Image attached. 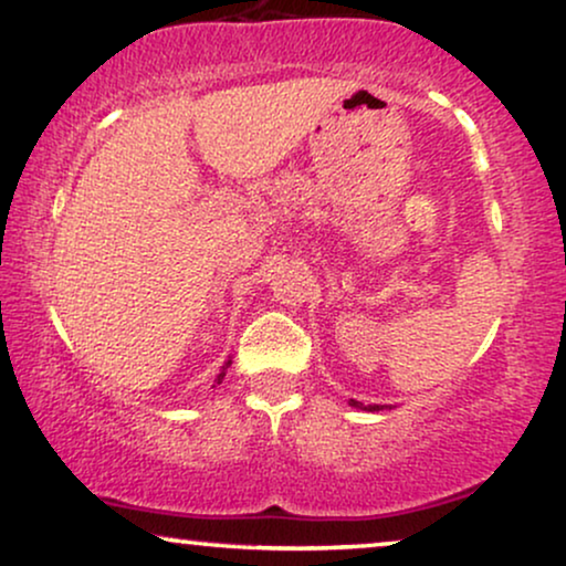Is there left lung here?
Returning a JSON list of instances; mask_svg holds the SVG:
<instances>
[{"label": "left lung", "instance_id": "8db88e82", "mask_svg": "<svg viewBox=\"0 0 566 566\" xmlns=\"http://www.w3.org/2000/svg\"><path fill=\"white\" fill-rule=\"evenodd\" d=\"M350 403H353V406H356V408H360V406H364V403H358V400H350ZM369 411H382V408H379V406H369Z\"/></svg>", "mask_w": 566, "mask_h": 566}]
</instances>
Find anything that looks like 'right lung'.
<instances>
[{"instance_id":"1","label":"right lung","mask_w":566,"mask_h":566,"mask_svg":"<svg viewBox=\"0 0 566 566\" xmlns=\"http://www.w3.org/2000/svg\"><path fill=\"white\" fill-rule=\"evenodd\" d=\"M227 366H229V364H227ZM223 377H227V371H221V374H218V382H221V379H223Z\"/></svg>"}]
</instances>
